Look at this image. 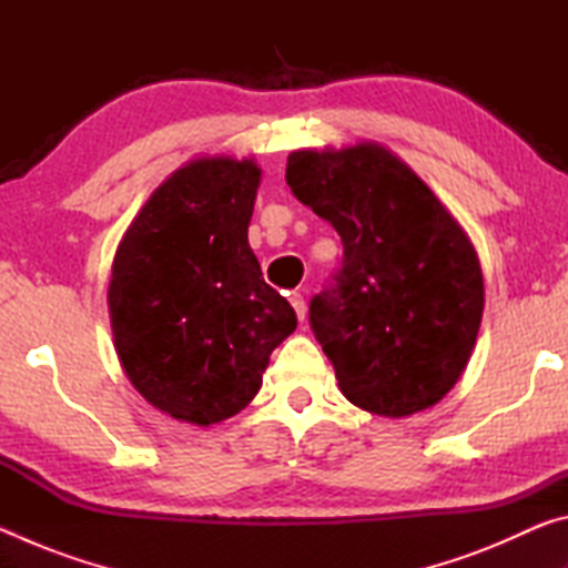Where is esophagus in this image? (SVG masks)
<instances>
[{
	"mask_svg": "<svg viewBox=\"0 0 568 568\" xmlns=\"http://www.w3.org/2000/svg\"><path fill=\"white\" fill-rule=\"evenodd\" d=\"M287 301H291L293 311L297 315V321H305V297L301 293H293L291 297H287Z\"/></svg>",
	"mask_w": 568,
	"mask_h": 568,
	"instance_id": "obj_1",
	"label": "esophagus"
}]
</instances>
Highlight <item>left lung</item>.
<instances>
[{"label": "left lung", "mask_w": 568, "mask_h": 568, "mask_svg": "<svg viewBox=\"0 0 568 568\" xmlns=\"http://www.w3.org/2000/svg\"><path fill=\"white\" fill-rule=\"evenodd\" d=\"M285 180L343 240L335 287L311 301L313 333L341 393L386 418L436 406L466 368L486 303L466 230L373 140L293 150Z\"/></svg>", "instance_id": "1"}]
</instances>
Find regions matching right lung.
Wrapping results in <instances>:
<instances>
[{
    "instance_id": "obj_1",
    "label": "right lung",
    "mask_w": 568,
    "mask_h": 568,
    "mask_svg": "<svg viewBox=\"0 0 568 568\" xmlns=\"http://www.w3.org/2000/svg\"><path fill=\"white\" fill-rule=\"evenodd\" d=\"M261 178L253 158L185 162L114 253L108 307L124 376L150 406L192 426L243 410L297 325L247 243Z\"/></svg>"
}]
</instances>
